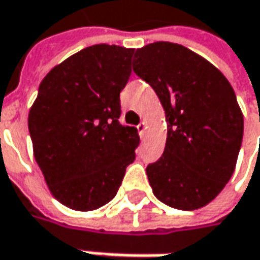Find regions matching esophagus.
I'll return each instance as SVG.
<instances>
[{
  "label": "esophagus",
  "instance_id": "esophagus-1",
  "mask_svg": "<svg viewBox=\"0 0 260 260\" xmlns=\"http://www.w3.org/2000/svg\"><path fill=\"white\" fill-rule=\"evenodd\" d=\"M137 128H138L139 135H141V137H144V134H145V129H147V122H145V121L141 122V123H139Z\"/></svg>",
  "mask_w": 260,
  "mask_h": 260
}]
</instances>
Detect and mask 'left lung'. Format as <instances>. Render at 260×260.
Masks as SVG:
<instances>
[{"label":"left lung","instance_id":"obj_1","mask_svg":"<svg viewBox=\"0 0 260 260\" xmlns=\"http://www.w3.org/2000/svg\"><path fill=\"white\" fill-rule=\"evenodd\" d=\"M132 68L166 111L164 154L147 167L152 192L178 210L202 209L224 188L236 167L243 113L235 90L209 60L175 43L137 49Z\"/></svg>","mask_w":260,"mask_h":260}]
</instances>
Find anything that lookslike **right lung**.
Listing matches in <instances>:
<instances>
[{"mask_svg":"<svg viewBox=\"0 0 260 260\" xmlns=\"http://www.w3.org/2000/svg\"><path fill=\"white\" fill-rule=\"evenodd\" d=\"M134 49L94 44L54 66L28 112L34 158L53 197L72 210L109 203L135 159L139 135L119 123Z\"/></svg>","mask_w":260,"mask_h":260,"instance_id":"1","label":"right lung"}]
</instances>
